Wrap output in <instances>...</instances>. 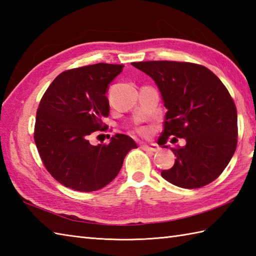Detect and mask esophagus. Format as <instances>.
I'll list each match as a JSON object with an SVG mask.
<instances>
[{"label":"esophagus","mask_w":256,"mask_h":256,"mask_svg":"<svg viewBox=\"0 0 256 256\" xmlns=\"http://www.w3.org/2000/svg\"><path fill=\"white\" fill-rule=\"evenodd\" d=\"M142 148L144 150L152 152V153H155V152L160 150V148L156 144H144V145H142Z\"/></svg>","instance_id":"esophagus-1"}]
</instances>
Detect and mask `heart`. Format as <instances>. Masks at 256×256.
Masks as SVG:
<instances>
[{
  "label": "heart",
  "mask_w": 256,
  "mask_h": 256,
  "mask_svg": "<svg viewBox=\"0 0 256 256\" xmlns=\"http://www.w3.org/2000/svg\"><path fill=\"white\" fill-rule=\"evenodd\" d=\"M138 132L140 133V134H146V133L148 132V130L146 128H138Z\"/></svg>",
  "instance_id": "obj_1"
}]
</instances>
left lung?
<instances>
[{
    "instance_id": "left-lung-1",
    "label": "left lung",
    "mask_w": 256,
    "mask_h": 256,
    "mask_svg": "<svg viewBox=\"0 0 256 256\" xmlns=\"http://www.w3.org/2000/svg\"><path fill=\"white\" fill-rule=\"evenodd\" d=\"M132 66L148 74L158 86L167 108L160 145L178 138L186 145L170 148L175 164L162 177L175 186L194 189L218 178L238 144L234 101L216 76L204 66L180 62H140Z\"/></svg>"
}]
</instances>
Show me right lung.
<instances>
[{
	"label": "right lung",
	"instance_id": "1",
	"mask_svg": "<svg viewBox=\"0 0 256 256\" xmlns=\"http://www.w3.org/2000/svg\"><path fill=\"white\" fill-rule=\"evenodd\" d=\"M123 64H96L66 70L42 96L36 113L34 140L48 172L76 192H96L121 170L125 156L138 145L116 134L108 144L92 145L90 135L108 128L110 112L106 94Z\"/></svg>",
	"mask_w": 256,
	"mask_h": 256
}]
</instances>
